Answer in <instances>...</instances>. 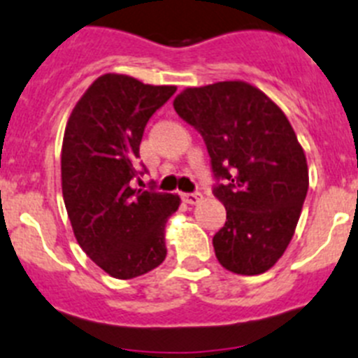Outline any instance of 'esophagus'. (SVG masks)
Segmentation results:
<instances>
[{"label":"esophagus","mask_w":358,"mask_h":358,"mask_svg":"<svg viewBox=\"0 0 358 358\" xmlns=\"http://www.w3.org/2000/svg\"><path fill=\"white\" fill-rule=\"evenodd\" d=\"M201 192H183L182 194V200L185 201V203H189V205H196V203H200L201 201Z\"/></svg>","instance_id":"obj_1"}]
</instances>
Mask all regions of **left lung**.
Segmentation results:
<instances>
[{
  "label": "left lung",
  "mask_w": 358,
  "mask_h": 358,
  "mask_svg": "<svg viewBox=\"0 0 358 358\" xmlns=\"http://www.w3.org/2000/svg\"><path fill=\"white\" fill-rule=\"evenodd\" d=\"M201 135L225 205L214 234L217 261L234 273L257 275L287 250L308 192V166L287 115L243 80L187 88L173 102Z\"/></svg>",
  "instance_id": "8db88e82"
}]
</instances>
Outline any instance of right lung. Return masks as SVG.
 Returning a JSON list of instances; mask_svg holds the SVG:
<instances>
[{"label":"right lung","instance_id":"right-lung-1","mask_svg":"<svg viewBox=\"0 0 358 358\" xmlns=\"http://www.w3.org/2000/svg\"><path fill=\"white\" fill-rule=\"evenodd\" d=\"M176 86H151L119 73L99 77L77 102L63 138V198L77 243L117 279H133L166 259L167 217L180 198L133 189L145 124Z\"/></svg>","mask_w":358,"mask_h":358}]
</instances>
